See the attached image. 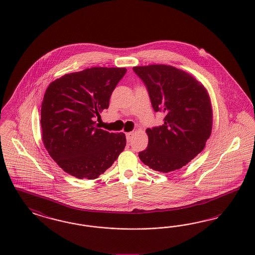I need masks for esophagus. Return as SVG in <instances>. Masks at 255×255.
<instances>
[{
    "label": "esophagus",
    "instance_id": "34e87169",
    "mask_svg": "<svg viewBox=\"0 0 255 255\" xmlns=\"http://www.w3.org/2000/svg\"><path fill=\"white\" fill-rule=\"evenodd\" d=\"M133 132H129V133H126V138H127V141L128 142H130L131 140H132V138H133Z\"/></svg>",
    "mask_w": 255,
    "mask_h": 255
}]
</instances>
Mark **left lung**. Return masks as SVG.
I'll return each mask as SVG.
<instances>
[{
	"label": "left lung",
	"instance_id": "left-lung-1",
	"mask_svg": "<svg viewBox=\"0 0 255 255\" xmlns=\"http://www.w3.org/2000/svg\"><path fill=\"white\" fill-rule=\"evenodd\" d=\"M133 70L147 87L155 112L164 113L162 125L146 129L148 146L138 157L155 171L180 169L204 150L211 134L209 95L194 76L170 65Z\"/></svg>",
	"mask_w": 255,
	"mask_h": 255
}]
</instances>
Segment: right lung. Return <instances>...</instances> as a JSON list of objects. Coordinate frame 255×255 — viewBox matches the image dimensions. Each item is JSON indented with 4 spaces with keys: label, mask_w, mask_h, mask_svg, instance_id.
<instances>
[{
    "label": "right lung",
    "mask_w": 255,
    "mask_h": 255,
    "mask_svg": "<svg viewBox=\"0 0 255 255\" xmlns=\"http://www.w3.org/2000/svg\"><path fill=\"white\" fill-rule=\"evenodd\" d=\"M125 68L94 67L52 81L41 105L42 140L66 173L95 180L112 166L126 145L123 133L96 127L94 119L109 107Z\"/></svg>",
    "instance_id": "1"
}]
</instances>
